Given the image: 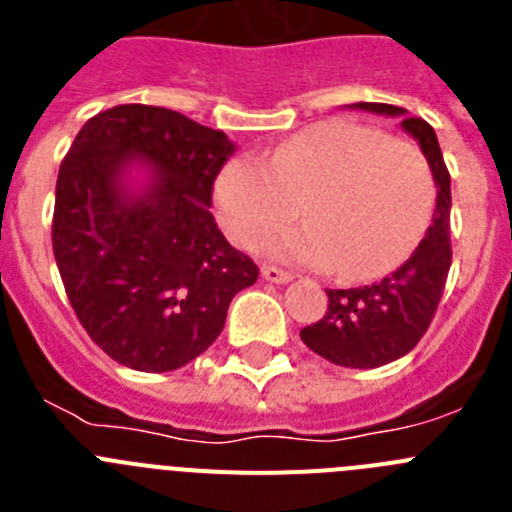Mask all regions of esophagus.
I'll return each mask as SVG.
<instances>
[{"label": "esophagus", "instance_id": "obj_1", "mask_svg": "<svg viewBox=\"0 0 512 512\" xmlns=\"http://www.w3.org/2000/svg\"><path fill=\"white\" fill-rule=\"evenodd\" d=\"M261 277H264L266 282H274V284L292 282V274L284 269H277V266H264V269H261Z\"/></svg>", "mask_w": 512, "mask_h": 512}]
</instances>
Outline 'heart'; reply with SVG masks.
<instances>
[{
    "label": "heart",
    "mask_w": 512,
    "mask_h": 512,
    "mask_svg": "<svg viewBox=\"0 0 512 512\" xmlns=\"http://www.w3.org/2000/svg\"><path fill=\"white\" fill-rule=\"evenodd\" d=\"M300 212L307 220L274 241V256L372 279L420 241L433 179L415 143L354 120H325L271 148L264 161L233 158L215 184L230 241L261 248Z\"/></svg>",
    "instance_id": "1"
}]
</instances>
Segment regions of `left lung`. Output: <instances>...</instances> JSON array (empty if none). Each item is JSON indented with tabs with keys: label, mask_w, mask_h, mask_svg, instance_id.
<instances>
[{
	"label": "left lung",
	"mask_w": 512,
	"mask_h": 512,
	"mask_svg": "<svg viewBox=\"0 0 512 512\" xmlns=\"http://www.w3.org/2000/svg\"><path fill=\"white\" fill-rule=\"evenodd\" d=\"M351 107L374 115L400 117L402 130L418 140L438 187L431 225L408 261H402L392 274L366 287L325 289L328 310L323 320L300 330L305 346L330 364L374 369L413 351L436 315L451 269V176L428 122L410 117L408 110L395 104L356 102Z\"/></svg>",
	"instance_id": "1"
}]
</instances>
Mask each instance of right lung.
Returning a JSON list of instances; mask_svg holds the SVG:
<instances>
[{
	"label": "right lung",
	"instance_id": "1",
	"mask_svg": "<svg viewBox=\"0 0 512 512\" xmlns=\"http://www.w3.org/2000/svg\"><path fill=\"white\" fill-rule=\"evenodd\" d=\"M235 146L151 104L84 122L58 169L53 253L76 318L117 364L174 372L212 346L228 305L259 279L212 217ZM133 170L144 182L133 185Z\"/></svg>",
	"mask_w": 512,
	"mask_h": 512
}]
</instances>
